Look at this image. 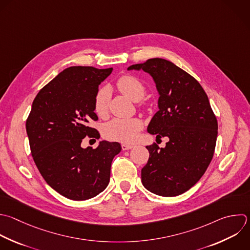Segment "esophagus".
Listing matches in <instances>:
<instances>
[{
	"mask_svg": "<svg viewBox=\"0 0 250 250\" xmlns=\"http://www.w3.org/2000/svg\"><path fill=\"white\" fill-rule=\"evenodd\" d=\"M122 146V149L123 150H128V149H131L134 147V145H129V144H122L121 145Z\"/></svg>",
	"mask_w": 250,
	"mask_h": 250,
	"instance_id": "esophagus-1",
	"label": "esophagus"
}]
</instances>
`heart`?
<instances>
[{
  "instance_id": "b5f03b06",
  "label": "heart",
  "mask_w": 250,
  "mask_h": 250,
  "mask_svg": "<svg viewBox=\"0 0 250 250\" xmlns=\"http://www.w3.org/2000/svg\"><path fill=\"white\" fill-rule=\"evenodd\" d=\"M117 89L134 102L141 101L146 92L144 83L135 76L124 75L117 80ZM110 92L107 87L99 89L94 99V110L97 115L104 116L108 109ZM144 127V122L138 117L114 118L105 123L103 128L104 136L111 141L122 143L133 142Z\"/></svg>"
}]
</instances>
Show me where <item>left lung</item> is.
<instances>
[{
    "label": "left lung",
    "mask_w": 250,
    "mask_h": 250,
    "mask_svg": "<svg viewBox=\"0 0 250 250\" xmlns=\"http://www.w3.org/2000/svg\"><path fill=\"white\" fill-rule=\"evenodd\" d=\"M153 78L159 110L147 126L156 140L167 137L165 147L147 146L142 183L161 196H176L194 186L209 166L216 146L218 123L201 85L188 73L163 59L133 64Z\"/></svg>",
    "instance_id": "8db88e82"
}]
</instances>
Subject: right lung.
<instances>
[{
	"instance_id": "obj_1",
	"label": "right lung",
	"mask_w": 250,
	"mask_h": 250,
	"mask_svg": "<svg viewBox=\"0 0 250 250\" xmlns=\"http://www.w3.org/2000/svg\"><path fill=\"white\" fill-rule=\"evenodd\" d=\"M112 68L71 66L37 94L26 120L34 162L47 184L72 200L98 195L108 185L119 143L102 141L97 148L81 146L82 140L99 139L88 124L98 120L94 99Z\"/></svg>"
}]
</instances>
